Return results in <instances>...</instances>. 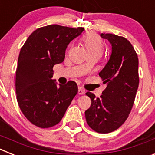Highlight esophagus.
Wrapping results in <instances>:
<instances>
[{"label":"esophagus","instance_id":"esophagus-1","mask_svg":"<svg viewBox=\"0 0 155 155\" xmlns=\"http://www.w3.org/2000/svg\"><path fill=\"white\" fill-rule=\"evenodd\" d=\"M84 93H85V91H84V90L83 89L82 87H78V94H84Z\"/></svg>","mask_w":155,"mask_h":155}]
</instances>
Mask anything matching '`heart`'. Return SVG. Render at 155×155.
Listing matches in <instances>:
<instances>
[{
  "mask_svg": "<svg viewBox=\"0 0 155 155\" xmlns=\"http://www.w3.org/2000/svg\"><path fill=\"white\" fill-rule=\"evenodd\" d=\"M82 42L88 55L95 54L99 57L102 55V51H103V42L97 34L93 33V32L86 34L82 38Z\"/></svg>",
  "mask_w": 155,
  "mask_h": 155,
  "instance_id": "b5f03b06",
  "label": "heart"
}]
</instances>
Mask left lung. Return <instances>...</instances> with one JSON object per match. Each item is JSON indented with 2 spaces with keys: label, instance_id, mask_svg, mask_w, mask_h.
<instances>
[{
  "label": "left lung",
  "instance_id": "8db88e82",
  "mask_svg": "<svg viewBox=\"0 0 155 155\" xmlns=\"http://www.w3.org/2000/svg\"><path fill=\"white\" fill-rule=\"evenodd\" d=\"M100 35L112 45L109 61L98 74L107 87L100 98L86 93L91 105L85 111V118L93 130L108 134L121 127L130 113L139 85L138 57L124 37L110 33Z\"/></svg>",
  "mask_w": 155,
  "mask_h": 155
}]
</instances>
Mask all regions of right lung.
I'll return each mask as SVG.
<instances>
[{
	"label": "right lung",
	"mask_w": 155,
	"mask_h": 155,
	"mask_svg": "<svg viewBox=\"0 0 155 155\" xmlns=\"http://www.w3.org/2000/svg\"><path fill=\"white\" fill-rule=\"evenodd\" d=\"M50 25L28 36L19 53L15 90L19 108L32 124L49 128L59 124L78 93L73 81L59 84L53 80V68L65 58L68 44L84 31Z\"/></svg>",
	"instance_id": "add662e5"
}]
</instances>
